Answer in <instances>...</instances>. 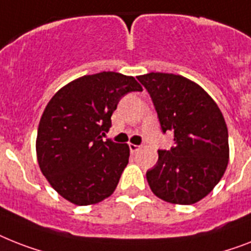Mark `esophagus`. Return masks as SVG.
<instances>
[{"instance_id": "1", "label": "esophagus", "mask_w": 251, "mask_h": 251, "mask_svg": "<svg viewBox=\"0 0 251 251\" xmlns=\"http://www.w3.org/2000/svg\"><path fill=\"white\" fill-rule=\"evenodd\" d=\"M129 148H130V152L134 154V153H136L138 151H139L140 146H135V144H129Z\"/></svg>"}]
</instances>
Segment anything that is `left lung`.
<instances>
[{
    "label": "left lung",
    "instance_id": "obj_1",
    "mask_svg": "<svg viewBox=\"0 0 251 251\" xmlns=\"http://www.w3.org/2000/svg\"><path fill=\"white\" fill-rule=\"evenodd\" d=\"M136 78L150 94L162 132L174 134V147L158 150V161L147 172L148 184L166 202H197L227 169L225 117L209 94L185 77L151 72Z\"/></svg>",
    "mask_w": 251,
    "mask_h": 251
}]
</instances>
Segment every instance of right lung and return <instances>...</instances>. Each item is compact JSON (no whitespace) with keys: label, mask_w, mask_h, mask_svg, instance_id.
Instances as JSON below:
<instances>
[{"label":"right lung","mask_w":251,"mask_h":251,"mask_svg":"<svg viewBox=\"0 0 251 251\" xmlns=\"http://www.w3.org/2000/svg\"><path fill=\"white\" fill-rule=\"evenodd\" d=\"M142 91L134 77L116 72L83 76L62 87L45 108L37 130L38 165L52 188L85 206L111 196L130 150L103 136L119 101Z\"/></svg>","instance_id":"obj_1"}]
</instances>
